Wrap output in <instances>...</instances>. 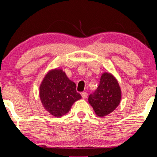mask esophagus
<instances>
[{"instance_id": "1", "label": "esophagus", "mask_w": 157, "mask_h": 157, "mask_svg": "<svg viewBox=\"0 0 157 157\" xmlns=\"http://www.w3.org/2000/svg\"><path fill=\"white\" fill-rule=\"evenodd\" d=\"M81 95H82V98L83 99H86L87 97V92H82Z\"/></svg>"}]
</instances>
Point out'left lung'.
<instances>
[{
    "instance_id": "1",
    "label": "left lung",
    "mask_w": 157,
    "mask_h": 157,
    "mask_svg": "<svg viewBox=\"0 0 157 157\" xmlns=\"http://www.w3.org/2000/svg\"><path fill=\"white\" fill-rule=\"evenodd\" d=\"M122 91L117 79L110 72L101 74L100 85L88 101L99 117H105L111 113L120 105Z\"/></svg>"
}]
</instances>
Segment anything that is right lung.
<instances>
[{
	"label": "right lung",
	"mask_w": 157,
	"mask_h": 157,
	"mask_svg": "<svg viewBox=\"0 0 157 157\" xmlns=\"http://www.w3.org/2000/svg\"><path fill=\"white\" fill-rule=\"evenodd\" d=\"M39 97L44 109L56 117L69 112L72 105L82 98L75 83L60 68L47 72L40 85Z\"/></svg>",
	"instance_id": "right-lung-1"
}]
</instances>
